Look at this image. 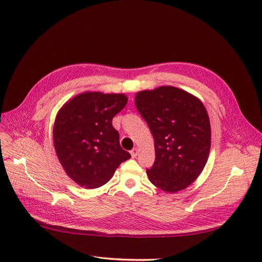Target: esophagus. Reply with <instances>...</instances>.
<instances>
[{"instance_id": "esophagus-1", "label": "esophagus", "mask_w": 262, "mask_h": 262, "mask_svg": "<svg viewBox=\"0 0 262 262\" xmlns=\"http://www.w3.org/2000/svg\"><path fill=\"white\" fill-rule=\"evenodd\" d=\"M131 156H132V158H136L137 156H138V154H139V148H133L132 150H131Z\"/></svg>"}]
</instances>
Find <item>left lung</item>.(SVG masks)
<instances>
[{"label": "left lung", "mask_w": 262, "mask_h": 262, "mask_svg": "<svg viewBox=\"0 0 262 262\" xmlns=\"http://www.w3.org/2000/svg\"><path fill=\"white\" fill-rule=\"evenodd\" d=\"M136 106L154 138L149 181L168 193L186 189L199 177L210 153L211 125L202 101L177 87L160 86L137 93Z\"/></svg>", "instance_id": "1"}]
</instances>
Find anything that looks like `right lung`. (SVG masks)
Masks as SVG:
<instances>
[{"instance_id":"add662e5","label":"right lung","mask_w":262,"mask_h":262,"mask_svg":"<svg viewBox=\"0 0 262 262\" xmlns=\"http://www.w3.org/2000/svg\"><path fill=\"white\" fill-rule=\"evenodd\" d=\"M128 102L124 94L84 92L55 117L53 144L67 175L86 189L104 186L130 153L119 143L113 118Z\"/></svg>"}]
</instances>
